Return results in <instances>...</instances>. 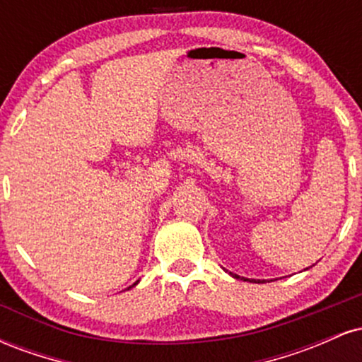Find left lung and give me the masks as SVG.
Instances as JSON below:
<instances>
[{
  "label": "left lung",
  "mask_w": 362,
  "mask_h": 362,
  "mask_svg": "<svg viewBox=\"0 0 362 362\" xmlns=\"http://www.w3.org/2000/svg\"><path fill=\"white\" fill-rule=\"evenodd\" d=\"M231 274V272H230ZM231 276L235 277V279H240V276H236V274H231ZM245 281H248V279H245ZM250 282H264V281H250Z\"/></svg>",
  "instance_id": "obj_1"
}]
</instances>
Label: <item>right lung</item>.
<instances>
[{"mask_svg":"<svg viewBox=\"0 0 362 362\" xmlns=\"http://www.w3.org/2000/svg\"><path fill=\"white\" fill-rule=\"evenodd\" d=\"M136 284H138V282H134V284H132V286H136ZM132 286H131V288H132ZM129 289V288H127Z\"/></svg>","mask_w":362,"mask_h":362,"instance_id":"right-lung-1","label":"right lung"}]
</instances>
